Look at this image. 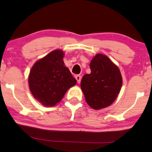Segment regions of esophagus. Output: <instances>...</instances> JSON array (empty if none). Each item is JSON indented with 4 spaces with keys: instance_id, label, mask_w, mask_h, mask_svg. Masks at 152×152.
I'll return each mask as SVG.
<instances>
[{
    "instance_id": "1",
    "label": "esophagus",
    "mask_w": 152,
    "mask_h": 152,
    "mask_svg": "<svg viewBox=\"0 0 152 152\" xmlns=\"http://www.w3.org/2000/svg\"><path fill=\"white\" fill-rule=\"evenodd\" d=\"M76 81H77L78 83H80V82H81V76H79V75H77V76H76Z\"/></svg>"
}]
</instances>
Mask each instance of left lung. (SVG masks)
I'll list each match as a JSON object with an SVG mask.
<instances>
[{
	"label": "left lung",
	"mask_w": 152,
	"mask_h": 152,
	"mask_svg": "<svg viewBox=\"0 0 152 152\" xmlns=\"http://www.w3.org/2000/svg\"><path fill=\"white\" fill-rule=\"evenodd\" d=\"M91 74H85L81 88L88 106L95 110L109 106L117 98L122 86L119 69L108 56L97 53L90 63Z\"/></svg>",
	"instance_id": "8db88e82"
}]
</instances>
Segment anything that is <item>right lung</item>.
I'll use <instances>...</instances> for the list:
<instances>
[{
	"mask_svg": "<svg viewBox=\"0 0 152 152\" xmlns=\"http://www.w3.org/2000/svg\"><path fill=\"white\" fill-rule=\"evenodd\" d=\"M65 53L56 49L34 64L28 75V86L35 99L44 106H54L68 89L77 83L64 64Z\"/></svg>",
	"mask_w": 152,
	"mask_h": 152,
	"instance_id": "right-lung-1",
	"label": "right lung"
}]
</instances>
